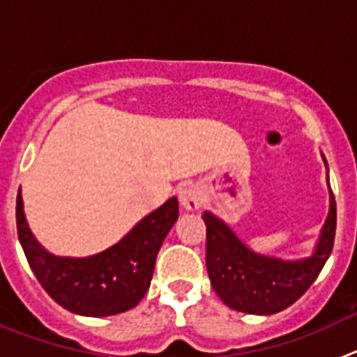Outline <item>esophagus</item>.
<instances>
[{"label":"esophagus","instance_id":"esophagus-1","mask_svg":"<svg viewBox=\"0 0 357 357\" xmlns=\"http://www.w3.org/2000/svg\"><path fill=\"white\" fill-rule=\"evenodd\" d=\"M181 204L189 211H197L202 206V193L197 185H185L181 189Z\"/></svg>","mask_w":357,"mask_h":357}]
</instances>
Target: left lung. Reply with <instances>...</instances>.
Masks as SVG:
<instances>
[{
    "mask_svg": "<svg viewBox=\"0 0 357 357\" xmlns=\"http://www.w3.org/2000/svg\"><path fill=\"white\" fill-rule=\"evenodd\" d=\"M327 164V162H326ZM207 227L206 264L211 286L223 304L248 314H273L289 307L313 284L329 259L336 234V202L311 257L280 261L254 254L214 214H202Z\"/></svg>",
    "mask_w": 357,
    "mask_h": 357,
    "instance_id": "left-lung-1",
    "label": "left lung"
}]
</instances>
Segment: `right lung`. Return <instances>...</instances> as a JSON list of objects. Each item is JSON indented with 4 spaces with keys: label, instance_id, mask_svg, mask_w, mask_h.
<instances>
[{
    "label": "right lung",
    "instance_id": "1",
    "mask_svg": "<svg viewBox=\"0 0 357 357\" xmlns=\"http://www.w3.org/2000/svg\"><path fill=\"white\" fill-rule=\"evenodd\" d=\"M178 218V200L144 216L114 247L91 257H56L44 250L28 229L23 198L17 193L19 243L31 272L56 304L84 317H110L135 307L150 288L157 254Z\"/></svg>",
    "mask_w": 357,
    "mask_h": 357
}]
</instances>
